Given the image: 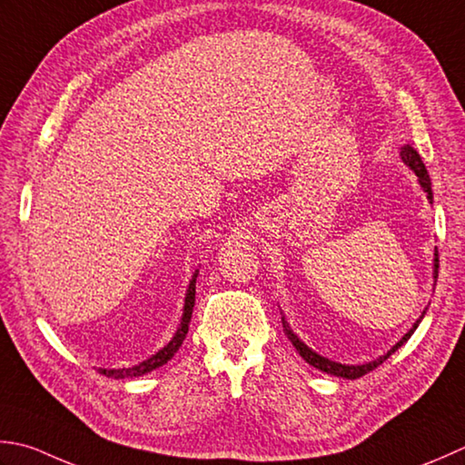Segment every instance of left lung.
Segmentation results:
<instances>
[{
    "instance_id": "1",
    "label": "left lung",
    "mask_w": 465,
    "mask_h": 465,
    "mask_svg": "<svg viewBox=\"0 0 465 465\" xmlns=\"http://www.w3.org/2000/svg\"><path fill=\"white\" fill-rule=\"evenodd\" d=\"M401 159L405 161V165H409L411 167L413 171H415V175L420 177V183H421V187L425 189V193H427V199H433V193H431V179H430V175H427V169H425V165H423V161H421V157H420V153H417L413 147H403L401 149ZM438 268H440V253L435 252V278H438ZM425 314V312H423ZM423 318V316H421ZM282 324H284V329H286V334H288V339L292 341V344L296 347V351L302 354V359L308 362V365H312V367H316V369H321V371H324V372H331V375H336V377H344V379H359V377H362V375H367V372H371V371H375L381 362H385L391 354H393L399 347H401V344L405 342V341H409V336L413 334V331L417 329V324H420V321L415 322V326L411 331H409L401 341H399L393 349H391L385 357H381V359H377V361H372V362H367V365H341V362H334V361H329V359H324V357H321V354H316L314 351H311L306 347V344L302 342V341H298L296 336H294V332L288 329V324L284 322V318H282Z\"/></svg>"
}]
</instances>
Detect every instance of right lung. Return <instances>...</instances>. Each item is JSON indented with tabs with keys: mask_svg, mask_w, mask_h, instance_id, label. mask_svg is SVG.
<instances>
[{
	"mask_svg": "<svg viewBox=\"0 0 465 465\" xmlns=\"http://www.w3.org/2000/svg\"><path fill=\"white\" fill-rule=\"evenodd\" d=\"M195 280H197V274H193V280H191L189 284V290H187V296H185V308H183V318H181V326L177 334L173 336V341L167 344L165 349H161L157 354H153L151 359L139 362L136 367H131V369H98V372H103V375L106 377H113V379H126V377H139V375H144V372H151L153 369L157 367H163L169 359H173V354H175L181 347V342H183L185 334L189 331V321H191V314H193V306H195Z\"/></svg>",
	"mask_w": 465,
	"mask_h": 465,
	"instance_id": "obj_1",
	"label": "right lung"
}]
</instances>
